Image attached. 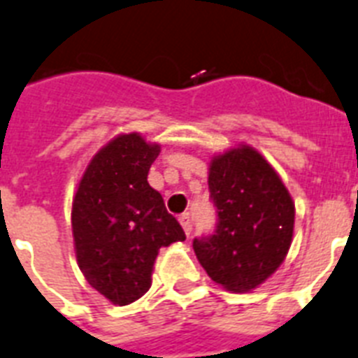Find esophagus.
I'll return each instance as SVG.
<instances>
[{
	"label": "esophagus",
	"instance_id": "esophagus-1",
	"mask_svg": "<svg viewBox=\"0 0 358 358\" xmlns=\"http://www.w3.org/2000/svg\"><path fill=\"white\" fill-rule=\"evenodd\" d=\"M178 220L182 228H184L185 235H191V231H193V217H191V213H182Z\"/></svg>",
	"mask_w": 358,
	"mask_h": 358
}]
</instances>
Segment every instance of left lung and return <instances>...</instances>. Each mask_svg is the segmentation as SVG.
<instances>
[{
	"instance_id": "obj_1",
	"label": "left lung",
	"mask_w": 358,
	"mask_h": 358,
	"mask_svg": "<svg viewBox=\"0 0 358 358\" xmlns=\"http://www.w3.org/2000/svg\"><path fill=\"white\" fill-rule=\"evenodd\" d=\"M208 184L217 226L193 241L194 254L215 283L248 292L283 263L294 202L268 162L246 145L211 162Z\"/></svg>"
}]
</instances>
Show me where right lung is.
I'll list each match as a JSON object with an SVG mask.
<instances>
[{
	"label": "right lung",
	"instance_id": "right-lung-1",
	"mask_svg": "<svg viewBox=\"0 0 358 358\" xmlns=\"http://www.w3.org/2000/svg\"><path fill=\"white\" fill-rule=\"evenodd\" d=\"M159 145L123 134L99 150L84 173L71 209L75 252L84 278L115 305L150 289L158 250L185 241L162 194L147 182Z\"/></svg>",
	"mask_w": 358,
	"mask_h": 358
}]
</instances>
